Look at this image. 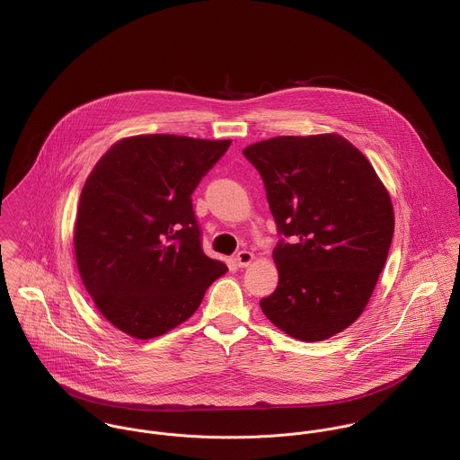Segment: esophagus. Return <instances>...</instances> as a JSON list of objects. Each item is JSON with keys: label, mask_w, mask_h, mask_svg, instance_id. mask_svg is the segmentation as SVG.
I'll use <instances>...</instances> for the list:
<instances>
[{"label": "esophagus", "mask_w": 460, "mask_h": 460, "mask_svg": "<svg viewBox=\"0 0 460 460\" xmlns=\"http://www.w3.org/2000/svg\"><path fill=\"white\" fill-rule=\"evenodd\" d=\"M255 261V257H253V253H250V252H239L237 255H235V262L239 267H248L250 263Z\"/></svg>", "instance_id": "1"}]
</instances>
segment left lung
<instances>
[{
    "mask_svg": "<svg viewBox=\"0 0 460 460\" xmlns=\"http://www.w3.org/2000/svg\"><path fill=\"white\" fill-rule=\"evenodd\" d=\"M243 154L262 177L281 235L272 252L279 281L261 308L292 338H331L363 314L386 263L390 193L368 159L334 132L278 136Z\"/></svg>",
    "mask_w": 460,
    "mask_h": 460,
    "instance_id": "1",
    "label": "left lung"
}]
</instances>
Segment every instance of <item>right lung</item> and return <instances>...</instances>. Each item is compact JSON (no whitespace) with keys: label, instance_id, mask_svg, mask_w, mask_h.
I'll return each instance as SVG.
<instances>
[{"label":"right lung","instance_id":"obj_1","mask_svg":"<svg viewBox=\"0 0 460 460\" xmlns=\"http://www.w3.org/2000/svg\"><path fill=\"white\" fill-rule=\"evenodd\" d=\"M230 143L131 136L88 175L75 216V262L99 312L132 338H155L188 321L228 270L201 250L191 195Z\"/></svg>","mask_w":460,"mask_h":460}]
</instances>
